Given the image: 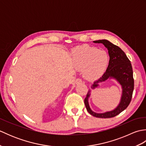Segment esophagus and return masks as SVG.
I'll return each instance as SVG.
<instances>
[{"label":"esophagus","mask_w":146,"mask_h":146,"mask_svg":"<svg viewBox=\"0 0 146 146\" xmlns=\"http://www.w3.org/2000/svg\"><path fill=\"white\" fill-rule=\"evenodd\" d=\"M82 81L81 79H76V81L75 82V83H76V84H78V83H82Z\"/></svg>","instance_id":"esophagus-1"}]
</instances>
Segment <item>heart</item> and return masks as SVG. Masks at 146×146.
Wrapping results in <instances>:
<instances>
[{
	"mask_svg": "<svg viewBox=\"0 0 146 146\" xmlns=\"http://www.w3.org/2000/svg\"><path fill=\"white\" fill-rule=\"evenodd\" d=\"M71 60L75 69L83 71V78L87 81L94 82L105 73L110 58L108 52L103 49L82 45L71 50Z\"/></svg>",
	"mask_w": 146,
	"mask_h": 146,
	"instance_id": "b5f03b06",
	"label": "heart"
}]
</instances>
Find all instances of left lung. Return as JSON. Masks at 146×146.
<instances>
[{
    "instance_id": "obj_1",
    "label": "left lung",
    "mask_w": 146,
    "mask_h": 146,
    "mask_svg": "<svg viewBox=\"0 0 146 146\" xmlns=\"http://www.w3.org/2000/svg\"><path fill=\"white\" fill-rule=\"evenodd\" d=\"M93 42L94 43H102L105 46V47L108 49L110 61L107 69L103 76L97 81L94 82V84L91 86V89L88 90L84 100L85 105L88 113L95 117H113L127 108L131 101L134 86L132 64L125 52L119 47L112 44L108 40L100 39ZM111 79L115 80L122 88V94L119 104L114 110L110 111L103 113L94 112L91 109L88 102L91 90L99 86V83Z\"/></svg>"
}]
</instances>
